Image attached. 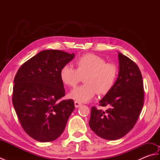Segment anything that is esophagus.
Returning a JSON list of instances; mask_svg holds the SVG:
<instances>
[{
	"mask_svg": "<svg viewBox=\"0 0 160 160\" xmlns=\"http://www.w3.org/2000/svg\"><path fill=\"white\" fill-rule=\"evenodd\" d=\"M74 104H75V107H76V108L80 107L81 105H82V104H81L80 102H78V101H75L74 102Z\"/></svg>",
	"mask_w": 160,
	"mask_h": 160,
	"instance_id": "34e87169",
	"label": "esophagus"
}]
</instances>
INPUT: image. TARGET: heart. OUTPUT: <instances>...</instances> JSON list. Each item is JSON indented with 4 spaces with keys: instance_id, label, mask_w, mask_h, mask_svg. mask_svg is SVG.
<instances>
[{
    "instance_id": "obj_1",
    "label": "heart",
    "mask_w": 160,
    "mask_h": 160,
    "mask_svg": "<svg viewBox=\"0 0 160 160\" xmlns=\"http://www.w3.org/2000/svg\"><path fill=\"white\" fill-rule=\"evenodd\" d=\"M76 69L69 64L62 67L60 78L68 87H75L84 78V85L71 91L69 97L80 102H87L99 93L107 94L113 87L118 76V67L93 53H87L76 61Z\"/></svg>"
}]
</instances>
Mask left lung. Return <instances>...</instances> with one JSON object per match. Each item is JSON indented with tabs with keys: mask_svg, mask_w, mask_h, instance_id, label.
Instances as JSON below:
<instances>
[{
	"mask_svg": "<svg viewBox=\"0 0 160 160\" xmlns=\"http://www.w3.org/2000/svg\"><path fill=\"white\" fill-rule=\"evenodd\" d=\"M119 73L113 87L100 101L105 111L91 107L89 127L98 136L118 140L133 128L144 105L142 73L138 65L118 52Z\"/></svg>",
	"mask_w": 160,
	"mask_h": 160,
	"instance_id": "8db88e82",
	"label": "left lung"
}]
</instances>
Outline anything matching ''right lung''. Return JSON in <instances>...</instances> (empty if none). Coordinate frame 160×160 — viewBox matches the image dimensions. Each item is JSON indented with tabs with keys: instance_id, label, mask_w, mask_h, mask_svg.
Returning <instances> with one entry per match:
<instances>
[{
	"instance_id": "right-lung-1",
	"label": "right lung",
	"mask_w": 160,
	"mask_h": 160,
	"mask_svg": "<svg viewBox=\"0 0 160 160\" xmlns=\"http://www.w3.org/2000/svg\"><path fill=\"white\" fill-rule=\"evenodd\" d=\"M74 56L60 50H44L16 74L13 107L23 130L37 141L52 142L60 137L74 110L73 100L60 101L65 96L60 71Z\"/></svg>"
}]
</instances>
